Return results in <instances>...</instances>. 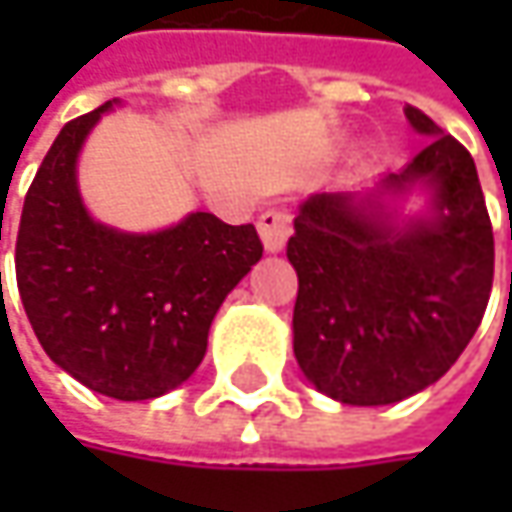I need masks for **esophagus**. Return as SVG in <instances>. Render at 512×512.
Segmentation results:
<instances>
[{"label":"esophagus","mask_w":512,"mask_h":512,"mask_svg":"<svg viewBox=\"0 0 512 512\" xmlns=\"http://www.w3.org/2000/svg\"><path fill=\"white\" fill-rule=\"evenodd\" d=\"M256 227H259V236L265 242L267 253H279L285 247L287 236H290V213H287V207L273 205L262 210Z\"/></svg>","instance_id":"esophagus-1"}]
</instances>
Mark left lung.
<instances>
[{
    "mask_svg": "<svg viewBox=\"0 0 512 512\" xmlns=\"http://www.w3.org/2000/svg\"><path fill=\"white\" fill-rule=\"evenodd\" d=\"M404 116L430 136L422 153L367 196H310L287 242L299 276L296 362L316 390L356 407L439 382L482 325L493 287V225L473 156L419 108ZM413 184L434 190V213L396 223L381 199Z\"/></svg>",
    "mask_w": 512,
    "mask_h": 512,
    "instance_id": "left-lung-1",
    "label": "left lung"
}]
</instances>
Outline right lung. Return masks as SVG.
I'll return each mask as SVG.
<instances>
[{"instance_id": "right-lung-1", "label": "right lung", "mask_w": 512, "mask_h": 512, "mask_svg": "<svg viewBox=\"0 0 512 512\" xmlns=\"http://www.w3.org/2000/svg\"><path fill=\"white\" fill-rule=\"evenodd\" d=\"M108 108L68 122L36 170L16 236V285L53 362L102 396L145 402L202 364L216 310L265 247L253 225L213 213L159 233L93 222L76 156Z\"/></svg>"}]
</instances>
